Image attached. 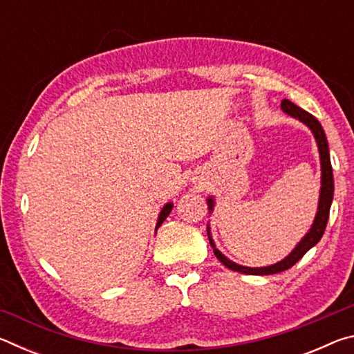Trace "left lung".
I'll return each mask as SVG.
<instances>
[{
	"instance_id": "obj_1",
	"label": "left lung",
	"mask_w": 354,
	"mask_h": 354,
	"mask_svg": "<svg viewBox=\"0 0 354 354\" xmlns=\"http://www.w3.org/2000/svg\"><path fill=\"white\" fill-rule=\"evenodd\" d=\"M281 107L286 113L289 115L298 118L299 122L306 123L308 127L313 129L314 137L317 140V145H319V151H320V160H322V190H320V201H319V211H317L314 225L310 227V231L301 242H299L295 250L292 253L278 263H273V266L268 267H261V268H251V267H243L239 266V263L231 262L230 259L220 253V251L215 248V245L211 239V234H209V227H207V236L209 241H211V245L214 248V254L217 256V259L223 263L225 267L231 268L234 272H241L245 274H273V273H279L284 272L287 268H290L295 266V263L301 259V257L308 253V251L314 247V245L320 241L323 232L326 230V223L329 218V207H331L333 203V195H334V178H333V167H331V159H329V148H328V142H326V136L325 131H323L322 124L319 120H317L314 115H310L309 112L303 111L301 107H298L292 103L289 100H283L281 101ZM209 205V211H212L214 206V200L209 198L207 200Z\"/></svg>"
}]
</instances>
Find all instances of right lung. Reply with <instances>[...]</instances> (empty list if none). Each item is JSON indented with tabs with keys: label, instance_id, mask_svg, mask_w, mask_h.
<instances>
[{
	"label": "right lung",
	"instance_id": "add662e5",
	"mask_svg": "<svg viewBox=\"0 0 354 354\" xmlns=\"http://www.w3.org/2000/svg\"><path fill=\"white\" fill-rule=\"evenodd\" d=\"M171 207H173V205H171V203H167V205L164 206V209H162V211H160V214H159V220H158V226H156V227H159L160 225H162V221L167 218V217H169V214L171 212Z\"/></svg>",
	"mask_w": 354,
	"mask_h": 354
}]
</instances>
